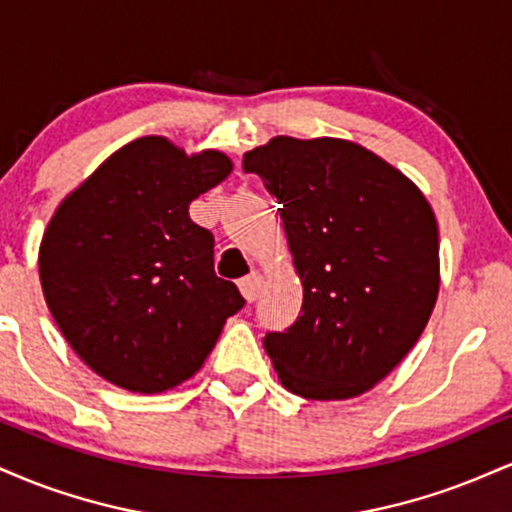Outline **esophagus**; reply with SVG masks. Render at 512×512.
<instances>
[{
  "mask_svg": "<svg viewBox=\"0 0 512 512\" xmlns=\"http://www.w3.org/2000/svg\"><path fill=\"white\" fill-rule=\"evenodd\" d=\"M238 286H240V293L245 296V301L252 303V301H257V298H260L264 279H262V274L252 272L250 276H245V279H240Z\"/></svg>",
  "mask_w": 512,
  "mask_h": 512,
  "instance_id": "34e87169",
  "label": "esophagus"
}]
</instances>
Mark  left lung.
Listing matches in <instances>:
<instances>
[{"label": "left lung", "instance_id": "8db88e82", "mask_svg": "<svg viewBox=\"0 0 512 512\" xmlns=\"http://www.w3.org/2000/svg\"><path fill=\"white\" fill-rule=\"evenodd\" d=\"M281 204L301 315L264 349L308 399L368 392L421 337L440 289L438 221L402 170L349 139L274 137L243 156Z\"/></svg>", "mask_w": 512, "mask_h": 512}]
</instances>
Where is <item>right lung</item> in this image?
Returning a JSON list of instances; mask_svg holds the SVG:
<instances>
[{"label":"right lung","instance_id":"right-lung-1","mask_svg":"<svg viewBox=\"0 0 512 512\" xmlns=\"http://www.w3.org/2000/svg\"><path fill=\"white\" fill-rule=\"evenodd\" d=\"M231 170L216 149L185 154L166 137H142L52 214L38 252L45 303L76 356L108 383L173 390L245 305L214 272V236L187 211Z\"/></svg>","mask_w":512,"mask_h":512}]
</instances>
